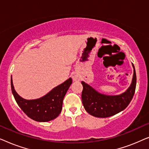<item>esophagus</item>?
I'll use <instances>...</instances> for the list:
<instances>
[{
	"mask_svg": "<svg viewBox=\"0 0 149 149\" xmlns=\"http://www.w3.org/2000/svg\"><path fill=\"white\" fill-rule=\"evenodd\" d=\"M72 79H73V80H74V81H76L78 80V78H77V76H75V75H74V76L72 77Z\"/></svg>",
	"mask_w": 149,
	"mask_h": 149,
	"instance_id": "1",
	"label": "esophagus"
}]
</instances>
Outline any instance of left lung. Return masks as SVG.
Listing matches in <instances>:
<instances>
[{"mask_svg": "<svg viewBox=\"0 0 149 149\" xmlns=\"http://www.w3.org/2000/svg\"><path fill=\"white\" fill-rule=\"evenodd\" d=\"M134 67L132 84L123 93L119 95H107L100 93L82 81L81 99L85 111L95 117H109L120 113L129 105L135 93L136 74Z\"/></svg>", "mask_w": 149, "mask_h": 149, "instance_id": "obj_1", "label": "left lung"}]
</instances>
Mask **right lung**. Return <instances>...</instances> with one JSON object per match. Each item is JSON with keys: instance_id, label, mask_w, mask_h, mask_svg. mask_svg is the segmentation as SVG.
<instances>
[{"instance_id": "obj_1", "label": "right lung", "mask_w": 149, "mask_h": 149, "mask_svg": "<svg viewBox=\"0 0 149 149\" xmlns=\"http://www.w3.org/2000/svg\"><path fill=\"white\" fill-rule=\"evenodd\" d=\"M72 82V79L69 78L45 96L30 100L22 98L17 94L14 89L12 78L11 86L16 102L24 113L34 121L47 122L56 119L60 115L62 109L63 99Z\"/></svg>"}]
</instances>
